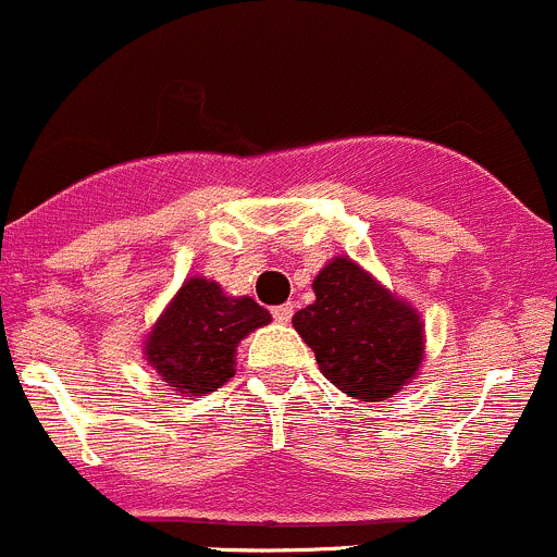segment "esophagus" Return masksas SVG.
<instances>
[{"label": "esophagus", "instance_id": "obj_1", "mask_svg": "<svg viewBox=\"0 0 557 557\" xmlns=\"http://www.w3.org/2000/svg\"><path fill=\"white\" fill-rule=\"evenodd\" d=\"M292 313H295V306H292V302H284V306L273 308V319H276V322H281V324L289 322Z\"/></svg>", "mask_w": 557, "mask_h": 557}]
</instances>
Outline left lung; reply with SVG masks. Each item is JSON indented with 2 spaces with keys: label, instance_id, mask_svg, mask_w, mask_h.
<instances>
[{
  "label": "left lung",
  "instance_id": "obj_1",
  "mask_svg": "<svg viewBox=\"0 0 557 557\" xmlns=\"http://www.w3.org/2000/svg\"><path fill=\"white\" fill-rule=\"evenodd\" d=\"M311 306L292 317L319 371L349 398L376 404L417 379L425 357V322L351 257H333L313 278Z\"/></svg>",
  "mask_w": 557,
  "mask_h": 557
}]
</instances>
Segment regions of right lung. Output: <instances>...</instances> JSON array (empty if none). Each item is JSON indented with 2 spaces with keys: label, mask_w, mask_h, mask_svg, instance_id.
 <instances>
[{
  "label": "right lung",
  "mask_w": 557,
  "mask_h": 557,
  "mask_svg": "<svg viewBox=\"0 0 557 557\" xmlns=\"http://www.w3.org/2000/svg\"><path fill=\"white\" fill-rule=\"evenodd\" d=\"M271 313L251 297H233L206 276H189L143 341V355L173 393H216L235 376L238 344Z\"/></svg>",
  "instance_id": "obj_1"
}]
</instances>
